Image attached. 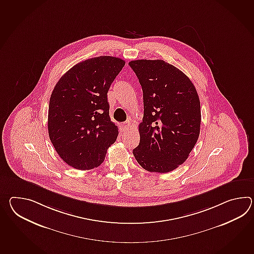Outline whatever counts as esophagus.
Instances as JSON below:
<instances>
[{
	"label": "esophagus",
	"mask_w": 254,
	"mask_h": 254,
	"mask_svg": "<svg viewBox=\"0 0 254 254\" xmlns=\"http://www.w3.org/2000/svg\"><path fill=\"white\" fill-rule=\"evenodd\" d=\"M130 127H131V123H130V121H126V122L123 123L122 126H121V127H122V130H123V131H127V130L129 129Z\"/></svg>",
	"instance_id": "34e87169"
}]
</instances>
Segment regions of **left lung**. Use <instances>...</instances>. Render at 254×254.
Listing matches in <instances>:
<instances>
[{
  "label": "left lung",
  "mask_w": 254,
  "mask_h": 254,
  "mask_svg": "<svg viewBox=\"0 0 254 254\" xmlns=\"http://www.w3.org/2000/svg\"><path fill=\"white\" fill-rule=\"evenodd\" d=\"M143 91L140 142L133 149L138 164L150 172L167 173L184 163L197 143L200 103L191 81L163 60L128 63Z\"/></svg>",
  "instance_id": "left-lung-1"
}]
</instances>
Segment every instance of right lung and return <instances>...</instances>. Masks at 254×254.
Masks as SVG:
<instances>
[{
	"label": "right lung",
	"mask_w": 254,
	"mask_h": 254,
	"mask_svg": "<svg viewBox=\"0 0 254 254\" xmlns=\"http://www.w3.org/2000/svg\"><path fill=\"white\" fill-rule=\"evenodd\" d=\"M119 57H98L73 65L57 82L48 109V133L60 158L80 170L97 168L117 140L107 92L125 65Z\"/></svg>",
	"instance_id": "obj_1"
}]
</instances>
